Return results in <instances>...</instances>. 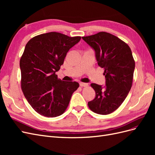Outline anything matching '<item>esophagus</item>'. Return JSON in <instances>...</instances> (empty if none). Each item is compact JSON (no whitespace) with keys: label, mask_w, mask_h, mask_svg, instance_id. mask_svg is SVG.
<instances>
[{"label":"esophagus","mask_w":155,"mask_h":155,"mask_svg":"<svg viewBox=\"0 0 155 155\" xmlns=\"http://www.w3.org/2000/svg\"><path fill=\"white\" fill-rule=\"evenodd\" d=\"M79 85H80L81 87H87L88 85L87 83L81 82V83H79Z\"/></svg>","instance_id":"obj_1"}]
</instances>
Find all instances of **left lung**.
I'll use <instances>...</instances> for the list:
<instances>
[{"mask_svg": "<svg viewBox=\"0 0 155 155\" xmlns=\"http://www.w3.org/2000/svg\"><path fill=\"white\" fill-rule=\"evenodd\" d=\"M82 39L95 51L97 64L104 68L105 86L92 83L96 97L88 102L95 113L106 115L121 105L133 84L135 62L127 44L109 33L101 31L83 37Z\"/></svg>", "mask_w": 155, "mask_h": 155, "instance_id": "obj_1", "label": "left lung"}]
</instances>
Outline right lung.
Instances as JSON below:
<instances>
[{
    "instance_id": "1",
    "label": "right lung",
    "mask_w": 155,
    "mask_h": 155,
    "mask_svg": "<svg viewBox=\"0 0 155 155\" xmlns=\"http://www.w3.org/2000/svg\"><path fill=\"white\" fill-rule=\"evenodd\" d=\"M81 38L49 32L27 43L20 60L21 88L28 102L39 114L48 118L61 115L79 87L78 82L58 79L55 72Z\"/></svg>"
}]
</instances>
